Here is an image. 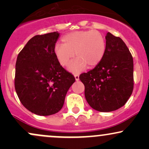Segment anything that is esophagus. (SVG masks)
Returning a JSON list of instances; mask_svg holds the SVG:
<instances>
[{
    "label": "esophagus",
    "mask_w": 149,
    "mask_h": 149,
    "mask_svg": "<svg viewBox=\"0 0 149 149\" xmlns=\"http://www.w3.org/2000/svg\"><path fill=\"white\" fill-rule=\"evenodd\" d=\"M74 77L76 80H79V74H78V73H74Z\"/></svg>",
    "instance_id": "obj_1"
}]
</instances>
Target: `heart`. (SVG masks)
<instances>
[{
  "label": "heart",
  "instance_id": "heart-1",
  "mask_svg": "<svg viewBox=\"0 0 149 149\" xmlns=\"http://www.w3.org/2000/svg\"><path fill=\"white\" fill-rule=\"evenodd\" d=\"M63 44L54 45V52L61 66H66L75 55L78 59L69 65L72 71H80L88 65L97 66L106 52V39L97 30L77 31L69 33L61 38Z\"/></svg>",
  "mask_w": 149,
  "mask_h": 149
}]
</instances>
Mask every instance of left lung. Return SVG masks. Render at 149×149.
<instances>
[{
    "instance_id": "1",
    "label": "left lung",
    "mask_w": 149,
    "mask_h": 149,
    "mask_svg": "<svg viewBox=\"0 0 149 149\" xmlns=\"http://www.w3.org/2000/svg\"><path fill=\"white\" fill-rule=\"evenodd\" d=\"M104 57L92 70L81 73L89 105L100 112L117 110L125 104L134 88L133 58L120 37L107 33Z\"/></svg>"
}]
</instances>
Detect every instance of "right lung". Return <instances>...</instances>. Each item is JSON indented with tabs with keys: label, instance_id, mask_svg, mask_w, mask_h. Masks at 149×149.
Here are the masks:
<instances>
[{
	"label": "right lung",
	"instance_id": "1",
	"mask_svg": "<svg viewBox=\"0 0 149 149\" xmlns=\"http://www.w3.org/2000/svg\"><path fill=\"white\" fill-rule=\"evenodd\" d=\"M59 36L57 31L35 36L17 58L15 90L22 105L39 116L59 112L68 90L76 80L54 54Z\"/></svg>",
	"mask_w": 149,
	"mask_h": 149
}]
</instances>
